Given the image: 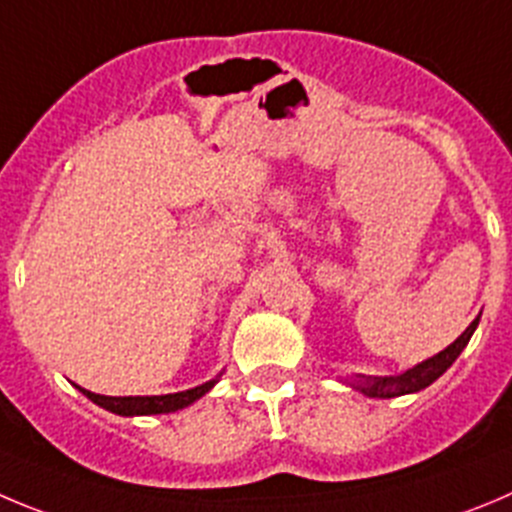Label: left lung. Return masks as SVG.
<instances>
[{
  "label": "left lung",
  "mask_w": 512,
  "mask_h": 512,
  "mask_svg": "<svg viewBox=\"0 0 512 512\" xmlns=\"http://www.w3.org/2000/svg\"><path fill=\"white\" fill-rule=\"evenodd\" d=\"M477 323H480V315H477L475 321L465 328L460 338L455 343L439 351L437 356L427 358L422 364H417L414 369L404 371V374L396 376H356V381H351L353 389H358L361 394L366 396H376V399H394V396H404V394H414V391L427 389L432 381H437L444 371L450 369L452 364L457 361L465 346L470 343L472 333H475Z\"/></svg>",
  "instance_id": "1"
}]
</instances>
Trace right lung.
<instances>
[{
	"label": "right lung",
	"instance_id": "1",
	"mask_svg": "<svg viewBox=\"0 0 512 512\" xmlns=\"http://www.w3.org/2000/svg\"><path fill=\"white\" fill-rule=\"evenodd\" d=\"M217 384V379L207 381L202 386H194V389L176 391V394H161V396H103L93 394L88 389H78L88 396L90 401H95L98 407L108 409L113 414H121V417H146V414H171L179 412V409L189 407L197 399H202L212 386Z\"/></svg>",
	"mask_w": 512,
	"mask_h": 512
}]
</instances>
